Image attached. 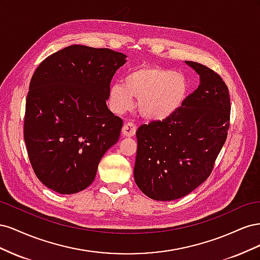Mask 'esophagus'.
Wrapping results in <instances>:
<instances>
[{"instance_id":"1","label":"esophagus","mask_w":260,"mask_h":260,"mask_svg":"<svg viewBox=\"0 0 260 260\" xmlns=\"http://www.w3.org/2000/svg\"><path fill=\"white\" fill-rule=\"evenodd\" d=\"M137 132V127L133 122H127L122 127V135L123 137H133Z\"/></svg>"}]
</instances>
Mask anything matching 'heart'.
<instances>
[{
	"label": "heart",
	"instance_id": "b5f03b06",
	"mask_svg": "<svg viewBox=\"0 0 260 260\" xmlns=\"http://www.w3.org/2000/svg\"><path fill=\"white\" fill-rule=\"evenodd\" d=\"M188 95L186 78L175 70L159 66H139L125 74L124 84L109 88V104L121 114L135 105L139 98L140 112L152 121L166 120L183 106Z\"/></svg>",
	"mask_w": 260,
	"mask_h": 260
}]
</instances>
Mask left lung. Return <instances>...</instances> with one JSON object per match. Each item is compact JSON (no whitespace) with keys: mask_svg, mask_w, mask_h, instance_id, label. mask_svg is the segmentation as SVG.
<instances>
[{"mask_svg":"<svg viewBox=\"0 0 260 260\" xmlns=\"http://www.w3.org/2000/svg\"><path fill=\"white\" fill-rule=\"evenodd\" d=\"M185 64L200 76V85L170 118L142 124L137 131L135 180L155 201H174L205 181L225 142L230 120L228 86L214 70Z\"/></svg>","mask_w":260,"mask_h":260,"instance_id":"left-lung-1","label":"left lung"}]
</instances>
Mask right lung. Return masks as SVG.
<instances>
[{"mask_svg":"<svg viewBox=\"0 0 260 260\" xmlns=\"http://www.w3.org/2000/svg\"><path fill=\"white\" fill-rule=\"evenodd\" d=\"M125 55L70 45L46 57L31 78L23 138L36 176L51 190L88 187L102 157L118 142L122 120L106 101Z\"/></svg>","mask_w":260,"mask_h":260,"instance_id":"obj_1","label":"right lung"}]
</instances>
